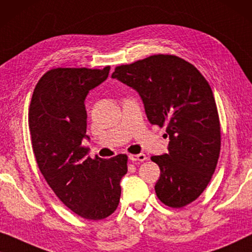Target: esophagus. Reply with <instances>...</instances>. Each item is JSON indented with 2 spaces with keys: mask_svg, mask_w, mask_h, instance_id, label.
Listing matches in <instances>:
<instances>
[{
  "mask_svg": "<svg viewBox=\"0 0 252 252\" xmlns=\"http://www.w3.org/2000/svg\"><path fill=\"white\" fill-rule=\"evenodd\" d=\"M129 158L133 162H144V161H146L147 158L145 154L140 153V154H130Z\"/></svg>",
  "mask_w": 252,
  "mask_h": 252,
  "instance_id": "1",
  "label": "esophagus"
}]
</instances>
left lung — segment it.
Masks as SVG:
<instances>
[{
	"label": "left lung",
	"mask_w": 252,
	"mask_h": 252,
	"mask_svg": "<svg viewBox=\"0 0 252 252\" xmlns=\"http://www.w3.org/2000/svg\"><path fill=\"white\" fill-rule=\"evenodd\" d=\"M112 77L133 88L152 125L166 126L169 153L152 157L160 166L155 193L183 208L210 183L220 153V122L214 94L198 69L175 55H153L115 67Z\"/></svg>",
	"instance_id": "obj_1"
}]
</instances>
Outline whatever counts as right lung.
I'll list each match as a JSON object with an SVG mask.
<instances>
[{"instance_id": "right-lung-1", "label": "right lung", "mask_w": 252, "mask_h": 252, "mask_svg": "<svg viewBox=\"0 0 252 252\" xmlns=\"http://www.w3.org/2000/svg\"><path fill=\"white\" fill-rule=\"evenodd\" d=\"M102 69L52 68L38 80L28 111L32 147L48 185L80 217L99 220L118 208L127 157L88 158L84 100L108 77Z\"/></svg>"}]
</instances>
